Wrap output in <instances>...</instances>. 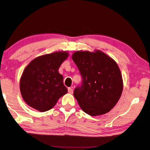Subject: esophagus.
<instances>
[{
	"label": "esophagus",
	"mask_w": 150,
	"mask_h": 150,
	"mask_svg": "<svg viewBox=\"0 0 150 150\" xmlns=\"http://www.w3.org/2000/svg\"><path fill=\"white\" fill-rule=\"evenodd\" d=\"M68 93H69L72 94V93H73V90H72V88H68Z\"/></svg>",
	"instance_id": "34e87169"
}]
</instances>
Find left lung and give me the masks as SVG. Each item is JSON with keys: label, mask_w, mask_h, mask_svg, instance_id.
<instances>
[{"label": "left lung", "mask_w": 150, "mask_h": 150, "mask_svg": "<svg viewBox=\"0 0 150 150\" xmlns=\"http://www.w3.org/2000/svg\"><path fill=\"white\" fill-rule=\"evenodd\" d=\"M82 82L74 91L80 107L91 116L105 114L121 96L122 75L116 62L104 52L76 51L72 54Z\"/></svg>", "instance_id": "obj_1"}]
</instances>
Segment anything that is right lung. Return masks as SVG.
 <instances>
[{
	"instance_id": "1",
	"label": "right lung",
	"mask_w": 150,
	"mask_h": 150,
	"mask_svg": "<svg viewBox=\"0 0 150 150\" xmlns=\"http://www.w3.org/2000/svg\"><path fill=\"white\" fill-rule=\"evenodd\" d=\"M68 56L66 52H55L35 58L26 67L20 88L28 105L41 112L47 111L67 93L59 68Z\"/></svg>"
}]
</instances>
